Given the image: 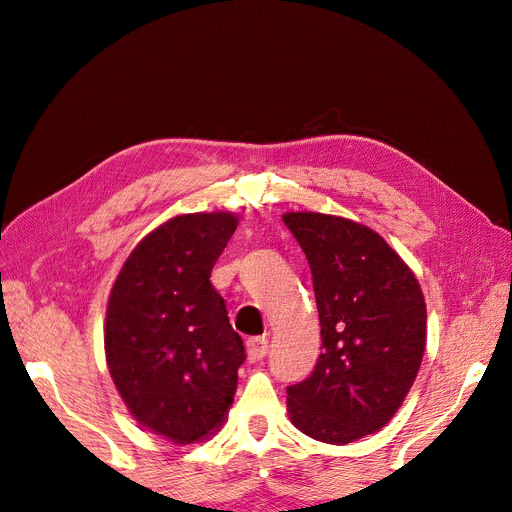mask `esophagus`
I'll return each instance as SVG.
<instances>
[{
	"mask_svg": "<svg viewBox=\"0 0 512 512\" xmlns=\"http://www.w3.org/2000/svg\"><path fill=\"white\" fill-rule=\"evenodd\" d=\"M245 346H247V359H250V361H260L262 356H265L267 350H269V342H267L265 335L247 337Z\"/></svg>",
	"mask_w": 512,
	"mask_h": 512,
	"instance_id": "1",
	"label": "esophagus"
}]
</instances>
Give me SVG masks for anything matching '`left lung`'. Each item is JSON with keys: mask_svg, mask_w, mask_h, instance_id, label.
Here are the masks:
<instances>
[{"mask_svg": "<svg viewBox=\"0 0 512 512\" xmlns=\"http://www.w3.org/2000/svg\"><path fill=\"white\" fill-rule=\"evenodd\" d=\"M312 271L322 354L288 386L292 423L348 444L382 429L406 399L425 352L421 286L374 230L322 213H286Z\"/></svg>", "mask_w": 512, "mask_h": 512, "instance_id": "8db88e82", "label": "left lung"}]
</instances>
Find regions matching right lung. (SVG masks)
Segmentation results:
<instances>
[{
  "label": "right lung",
  "instance_id": "right-lung-1",
  "mask_svg": "<svg viewBox=\"0 0 512 512\" xmlns=\"http://www.w3.org/2000/svg\"><path fill=\"white\" fill-rule=\"evenodd\" d=\"M237 218L190 213L147 235L106 309V363L143 427L190 444L222 423L245 361L241 335L209 277Z\"/></svg>",
  "mask_w": 512,
  "mask_h": 512
}]
</instances>
